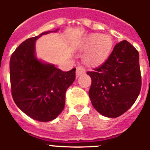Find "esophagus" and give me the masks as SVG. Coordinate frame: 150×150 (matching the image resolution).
Instances as JSON below:
<instances>
[{"label": "esophagus", "mask_w": 150, "mask_h": 150, "mask_svg": "<svg viewBox=\"0 0 150 150\" xmlns=\"http://www.w3.org/2000/svg\"><path fill=\"white\" fill-rule=\"evenodd\" d=\"M86 74V70L82 66H78L76 67V77H79V76H82L83 74Z\"/></svg>", "instance_id": "34e87169"}]
</instances>
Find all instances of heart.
Returning a JSON list of instances; mask_svg holds the SVG:
<instances>
[{"mask_svg": "<svg viewBox=\"0 0 150 150\" xmlns=\"http://www.w3.org/2000/svg\"><path fill=\"white\" fill-rule=\"evenodd\" d=\"M84 49L88 50L86 54V62L90 65H99L110 56L113 48V40L110 34H91L86 38Z\"/></svg>", "mask_w": 150, "mask_h": 150, "instance_id": "b5f03b06", "label": "heart"}]
</instances>
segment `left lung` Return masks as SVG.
<instances>
[{
	"instance_id": "8db88e82",
	"label": "left lung",
	"mask_w": 150,
	"mask_h": 150,
	"mask_svg": "<svg viewBox=\"0 0 150 150\" xmlns=\"http://www.w3.org/2000/svg\"><path fill=\"white\" fill-rule=\"evenodd\" d=\"M87 74L91 78L88 91L91 104L106 117L122 115L140 94L139 53L127 40L117 43L107 61Z\"/></svg>"
}]
</instances>
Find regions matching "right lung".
<instances>
[{
    "label": "right lung",
    "mask_w": 150,
    "mask_h": 150,
    "mask_svg": "<svg viewBox=\"0 0 150 150\" xmlns=\"http://www.w3.org/2000/svg\"><path fill=\"white\" fill-rule=\"evenodd\" d=\"M44 31L19 45L10 58L12 95L17 107L27 116L39 122L58 117L65 104V92L76 78V68L64 72L37 57L35 43Z\"/></svg>",
    "instance_id": "1"
}]
</instances>
